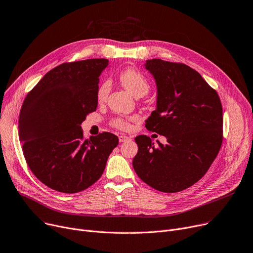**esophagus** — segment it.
Masks as SVG:
<instances>
[{
    "label": "esophagus",
    "mask_w": 253,
    "mask_h": 253,
    "mask_svg": "<svg viewBox=\"0 0 253 253\" xmlns=\"http://www.w3.org/2000/svg\"><path fill=\"white\" fill-rule=\"evenodd\" d=\"M128 140H130V137H128L126 135H120L119 136V141L120 142H125V141H128Z\"/></svg>",
    "instance_id": "esophagus-1"
}]
</instances>
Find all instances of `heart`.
I'll return each mask as SVG.
<instances>
[{"mask_svg":"<svg viewBox=\"0 0 253 253\" xmlns=\"http://www.w3.org/2000/svg\"><path fill=\"white\" fill-rule=\"evenodd\" d=\"M120 83L130 93V94L136 96H143L148 93L150 89V84L140 72L135 69H126L122 71L119 75ZM111 90L110 81H103L97 90V99L98 101H103L108 97ZM113 125L119 129H128L129 123L124 119H115Z\"/></svg>","mask_w":253,"mask_h":253,"instance_id":"b5f03b06","label":"heart"}]
</instances>
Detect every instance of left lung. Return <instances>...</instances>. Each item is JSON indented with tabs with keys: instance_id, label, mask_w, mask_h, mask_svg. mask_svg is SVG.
Masks as SVG:
<instances>
[{
	"instance_id": "8db88e82",
	"label": "left lung",
	"mask_w": 253,
	"mask_h": 253,
	"mask_svg": "<svg viewBox=\"0 0 253 253\" xmlns=\"http://www.w3.org/2000/svg\"><path fill=\"white\" fill-rule=\"evenodd\" d=\"M143 65L157 87L156 110L145 127L167 142L136 136L138 152L132 165L155 190L180 192L204 176L219 152L221 102L216 91L188 65L162 59H149Z\"/></svg>"
}]
</instances>
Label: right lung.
<instances>
[{"instance_id": "obj_1", "label": "right lung", "mask_w": 253, "mask_h": 253, "mask_svg": "<svg viewBox=\"0 0 253 253\" xmlns=\"http://www.w3.org/2000/svg\"><path fill=\"white\" fill-rule=\"evenodd\" d=\"M109 60L63 63L26 95L18 121L23 155L36 177L60 193L86 190L102 175L119 143L110 132L84 138L81 124L96 111L99 77Z\"/></svg>"}]
</instances>
